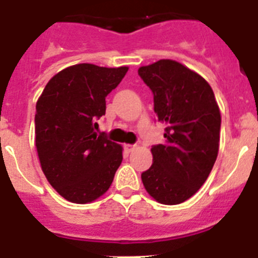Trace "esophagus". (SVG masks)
Listing matches in <instances>:
<instances>
[{
  "instance_id": "34e87169",
  "label": "esophagus",
  "mask_w": 258,
  "mask_h": 258,
  "mask_svg": "<svg viewBox=\"0 0 258 258\" xmlns=\"http://www.w3.org/2000/svg\"><path fill=\"white\" fill-rule=\"evenodd\" d=\"M136 147H137L136 145H125V150H126L127 152L134 151V150H136Z\"/></svg>"
}]
</instances>
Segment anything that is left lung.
I'll return each mask as SVG.
<instances>
[{
    "label": "left lung",
    "mask_w": 258,
    "mask_h": 258,
    "mask_svg": "<svg viewBox=\"0 0 258 258\" xmlns=\"http://www.w3.org/2000/svg\"><path fill=\"white\" fill-rule=\"evenodd\" d=\"M154 93V109L166 125L165 142L151 149L154 163L142 173L152 199L175 206L207 181L220 149L221 113L211 85L179 61L160 59L138 70Z\"/></svg>",
    "instance_id": "8db88e82"
}]
</instances>
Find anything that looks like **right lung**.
Wrapping results in <instances>:
<instances>
[{"label": "right lung", "instance_id": "obj_1", "mask_svg": "<svg viewBox=\"0 0 258 258\" xmlns=\"http://www.w3.org/2000/svg\"><path fill=\"white\" fill-rule=\"evenodd\" d=\"M129 67L80 63L49 80L36 103L35 143L45 177L66 200L86 204L109 188L122 146L98 136L106 97Z\"/></svg>", "mask_w": 258, "mask_h": 258}]
</instances>
